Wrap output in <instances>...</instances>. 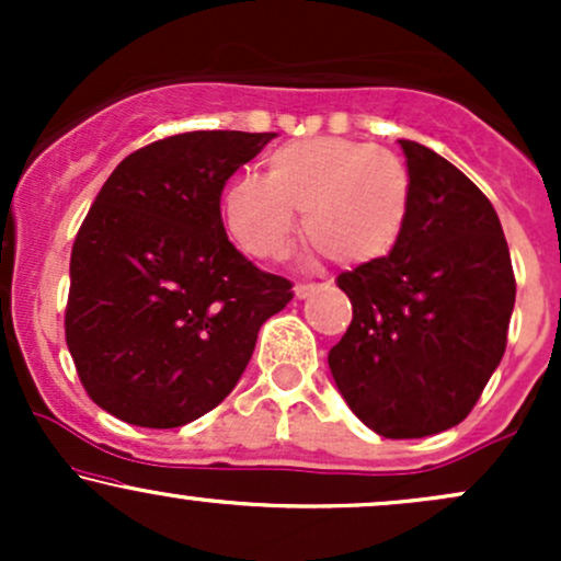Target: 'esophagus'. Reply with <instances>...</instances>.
Masks as SVG:
<instances>
[{
	"label": "esophagus",
	"instance_id": "esophagus-1",
	"mask_svg": "<svg viewBox=\"0 0 561 561\" xmlns=\"http://www.w3.org/2000/svg\"><path fill=\"white\" fill-rule=\"evenodd\" d=\"M319 289H321V285H295V298L306 300V298H311V295H317Z\"/></svg>",
	"mask_w": 561,
	"mask_h": 561
}]
</instances>
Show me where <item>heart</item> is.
Returning a JSON list of instances; mask_svg holds the SVG:
<instances>
[{"label":"heart","instance_id":"obj_1","mask_svg":"<svg viewBox=\"0 0 561 561\" xmlns=\"http://www.w3.org/2000/svg\"><path fill=\"white\" fill-rule=\"evenodd\" d=\"M414 184L396 152L345 137L295 139L266 158V173L224 192V224L244 253L279 259L300 216L313 248L345 268L366 266L401 242Z\"/></svg>","mask_w":561,"mask_h":561}]
</instances>
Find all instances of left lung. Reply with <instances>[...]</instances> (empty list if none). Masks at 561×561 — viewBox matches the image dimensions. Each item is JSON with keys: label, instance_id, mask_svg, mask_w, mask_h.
<instances>
[{"label": "left lung", "instance_id": "8db88e82", "mask_svg": "<svg viewBox=\"0 0 561 561\" xmlns=\"http://www.w3.org/2000/svg\"><path fill=\"white\" fill-rule=\"evenodd\" d=\"M401 150L409 224L390 255L337 276L353 321L327 358L353 414L392 440L443 433L472 411L517 295L491 199L420 141Z\"/></svg>", "mask_w": 561, "mask_h": 561}]
</instances>
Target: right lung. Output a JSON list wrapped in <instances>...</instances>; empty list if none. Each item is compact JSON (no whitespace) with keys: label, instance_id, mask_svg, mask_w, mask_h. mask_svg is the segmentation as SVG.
<instances>
[{"label":"right lung","instance_id":"right-lung-1","mask_svg":"<svg viewBox=\"0 0 561 561\" xmlns=\"http://www.w3.org/2000/svg\"><path fill=\"white\" fill-rule=\"evenodd\" d=\"M274 134L190 131L118 163L70 253L66 340L89 398L182 427L240 382L261 324L293 300L229 242L221 192Z\"/></svg>","mask_w":561,"mask_h":561}]
</instances>
